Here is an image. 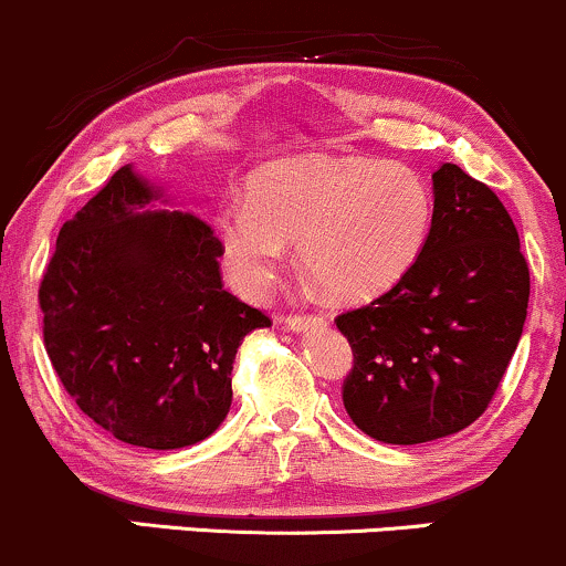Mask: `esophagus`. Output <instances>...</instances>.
Segmentation results:
<instances>
[{"label":"esophagus","instance_id":"esophagus-1","mask_svg":"<svg viewBox=\"0 0 566 566\" xmlns=\"http://www.w3.org/2000/svg\"><path fill=\"white\" fill-rule=\"evenodd\" d=\"M312 325H327V319L322 314H290L287 316L290 331H308Z\"/></svg>","mask_w":566,"mask_h":566}]
</instances>
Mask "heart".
Listing matches in <instances>:
<instances>
[{
    "label": "heart",
    "instance_id": "b5f03b06",
    "mask_svg": "<svg viewBox=\"0 0 566 566\" xmlns=\"http://www.w3.org/2000/svg\"><path fill=\"white\" fill-rule=\"evenodd\" d=\"M247 201L217 212V241L235 287L263 295L301 244L306 269L344 301L400 282L432 228V190L413 169L359 155H301L254 171Z\"/></svg>",
    "mask_w": 566,
    "mask_h": 566
}]
</instances>
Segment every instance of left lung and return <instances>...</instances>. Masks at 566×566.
I'll list each match as a JSON object with an SVG mask.
<instances>
[{
    "instance_id": "1",
    "label": "left lung",
    "mask_w": 566,
    "mask_h": 566,
    "mask_svg": "<svg viewBox=\"0 0 566 566\" xmlns=\"http://www.w3.org/2000/svg\"><path fill=\"white\" fill-rule=\"evenodd\" d=\"M432 188V228L411 271L335 316L354 354L346 413L392 446L446 438L486 411L530 306V265L496 192L457 164L440 166Z\"/></svg>"
}]
</instances>
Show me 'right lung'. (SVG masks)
<instances>
[{"mask_svg":"<svg viewBox=\"0 0 566 566\" xmlns=\"http://www.w3.org/2000/svg\"><path fill=\"white\" fill-rule=\"evenodd\" d=\"M123 166L64 222L40 282L42 335L77 408L117 440L169 451L231 408L244 335L271 327L222 287L220 241Z\"/></svg>","mask_w":566,"mask_h":566,"instance_id":"obj_1","label":"right lung"}]
</instances>
